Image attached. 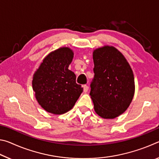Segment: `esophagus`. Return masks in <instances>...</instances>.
Listing matches in <instances>:
<instances>
[{"label":"esophagus","mask_w":159,"mask_h":159,"mask_svg":"<svg viewBox=\"0 0 159 159\" xmlns=\"http://www.w3.org/2000/svg\"><path fill=\"white\" fill-rule=\"evenodd\" d=\"M88 86L87 85H83V91H84L85 93H86L88 92Z\"/></svg>","instance_id":"esophagus-1"}]
</instances>
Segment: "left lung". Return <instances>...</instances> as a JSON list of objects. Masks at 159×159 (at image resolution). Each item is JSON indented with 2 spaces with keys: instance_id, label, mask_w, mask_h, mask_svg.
I'll list each match as a JSON object with an SVG mask.
<instances>
[{
  "instance_id": "8db88e82",
  "label": "left lung",
  "mask_w": 159,
  "mask_h": 159,
  "mask_svg": "<svg viewBox=\"0 0 159 159\" xmlns=\"http://www.w3.org/2000/svg\"><path fill=\"white\" fill-rule=\"evenodd\" d=\"M94 78L90 95L99 116L114 118L123 114L133 100L134 80L133 71L121 53L112 46L93 52Z\"/></svg>"
}]
</instances>
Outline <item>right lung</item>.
Returning a JSON list of instances; mask_svg holds the SVG:
<instances>
[{"label": "right lung", "instance_id": "right-lung-1", "mask_svg": "<svg viewBox=\"0 0 159 159\" xmlns=\"http://www.w3.org/2000/svg\"><path fill=\"white\" fill-rule=\"evenodd\" d=\"M74 57L69 48L50 53L34 74L32 85L42 108L54 114H62L74 106L83 92L76 75L68 69Z\"/></svg>", "mask_w": 159, "mask_h": 159}]
</instances>
